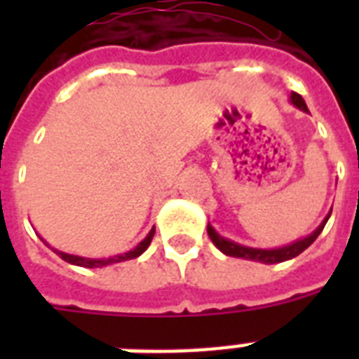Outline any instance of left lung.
<instances>
[{
  "label": "left lung",
  "instance_id": "obj_1",
  "mask_svg": "<svg viewBox=\"0 0 359 359\" xmlns=\"http://www.w3.org/2000/svg\"><path fill=\"white\" fill-rule=\"evenodd\" d=\"M290 102L294 104L298 109H302V111L309 114V109H307L304 98H302L298 93H292V95H290ZM330 214H332V210H330L328 216L323 219V224L318 225L311 235L294 240V242H290V244L287 245H281V248H272V250H261V248H250V245L236 244V242H233V240L218 235L216 229H214L210 224L207 225V233L208 236H210V240H212V244L216 245L222 253H225V255L238 257V259H245V261L262 262V264H276V262H283V261H289V259H294L296 255H300L302 251L307 250V248L317 240V236L323 233L324 225H326V222H328L330 218Z\"/></svg>",
  "mask_w": 359,
  "mask_h": 359
}]
</instances>
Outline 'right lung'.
Instances as JSON below:
<instances>
[{"mask_svg":"<svg viewBox=\"0 0 359 359\" xmlns=\"http://www.w3.org/2000/svg\"><path fill=\"white\" fill-rule=\"evenodd\" d=\"M154 236V227L149 231V235L145 238L141 240L140 244L135 245L134 250L126 251L123 255H115V257H109V259H89V257H80V255H70V253H65V251H57V250H52L57 253L63 261L70 262V264H74V266H83V268H102V266H108V264H115V262H123V261H130V259H135V257H140L143 251L151 245V240ZM46 244V242H44ZM48 245V244H46ZM50 248V245H48Z\"/></svg>","mask_w":359,"mask_h":359,"instance_id":"right-lung-1","label":"right lung"}]
</instances>
